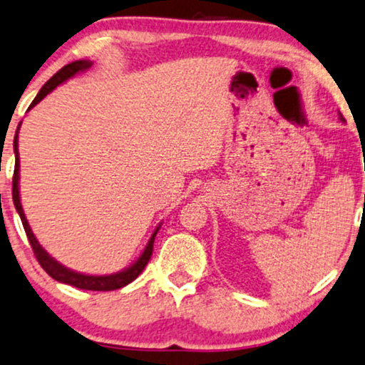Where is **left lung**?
I'll return each instance as SVG.
<instances>
[{
	"instance_id": "8db88e82",
	"label": "left lung",
	"mask_w": 365,
	"mask_h": 365,
	"mask_svg": "<svg viewBox=\"0 0 365 365\" xmlns=\"http://www.w3.org/2000/svg\"><path fill=\"white\" fill-rule=\"evenodd\" d=\"M340 120H344V117H341V113H340Z\"/></svg>"
}]
</instances>
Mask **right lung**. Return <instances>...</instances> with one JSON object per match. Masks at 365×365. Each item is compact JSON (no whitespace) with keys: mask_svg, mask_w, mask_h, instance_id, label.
<instances>
[{"mask_svg":"<svg viewBox=\"0 0 365 365\" xmlns=\"http://www.w3.org/2000/svg\"><path fill=\"white\" fill-rule=\"evenodd\" d=\"M88 68H91V63H90V61H85V59L74 61V63H71V64H66L63 69H59V71H57L54 76H52L51 80L41 88V91H38L37 96H35L34 102L30 103L29 110H30V108H34L35 105L41 102V100H43V96L49 95L56 86H59L61 83H64L66 80H69V78H73L74 74L86 71ZM13 149H15V173H13V192H11V194H13V204H15L16 212H19V216L21 219V225H24V230H25V232H27V238L30 241V245H32L35 258H37L38 263H41L42 269L46 270L52 279L57 280V282L69 284V285H73V287L85 289V291H115V289L124 287V285L133 282L134 279H138L140 272L144 270V267L148 265L149 258H151L153 243H155V236H156V232L160 231V226H158L155 232L151 235V238H149L146 248H144V252L140 253V257L138 258V260H135L130 267H127V269L117 272V274L86 275V274H80V272H74L71 269H68V267L61 265L59 262L54 260V258H52L51 255L41 247V243H38L37 238H35V235L32 232V230H30L27 217H25L24 209H21L20 190H19V180H20L19 129H16L15 139H13Z\"/></svg>","mask_w":365,"mask_h":365,"instance_id":"1","label":"right lung"}]
</instances>
